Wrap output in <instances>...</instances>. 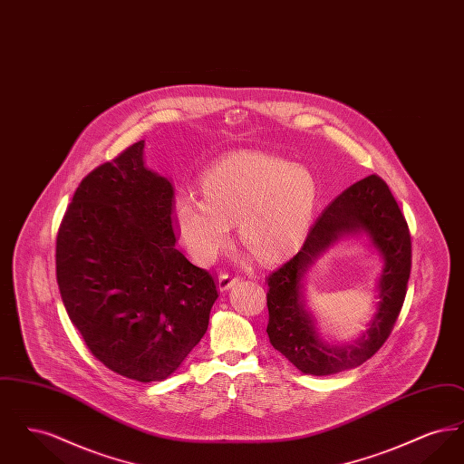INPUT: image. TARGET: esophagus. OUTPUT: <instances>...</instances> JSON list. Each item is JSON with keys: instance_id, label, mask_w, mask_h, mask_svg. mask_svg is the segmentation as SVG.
Here are the masks:
<instances>
[{"instance_id": "obj_1", "label": "esophagus", "mask_w": 464, "mask_h": 464, "mask_svg": "<svg viewBox=\"0 0 464 464\" xmlns=\"http://www.w3.org/2000/svg\"><path fill=\"white\" fill-rule=\"evenodd\" d=\"M240 282V276L233 275V273H222L219 276V288L221 290H229L233 285H237Z\"/></svg>"}]
</instances>
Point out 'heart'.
Segmentation results:
<instances>
[{
	"label": "heart",
	"instance_id": "obj_1",
	"mask_svg": "<svg viewBox=\"0 0 464 464\" xmlns=\"http://www.w3.org/2000/svg\"><path fill=\"white\" fill-rule=\"evenodd\" d=\"M316 198V179L306 165L240 151L222 156L201 176V199L179 197L174 216L180 240L199 265L218 257L233 221L243 242L273 259L306 233Z\"/></svg>",
	"mask_w": 464,
	"mask_h": 464
}]
</instances>
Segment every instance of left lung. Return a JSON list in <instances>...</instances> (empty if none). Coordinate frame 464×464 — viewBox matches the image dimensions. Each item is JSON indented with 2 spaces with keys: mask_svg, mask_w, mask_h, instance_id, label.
I'll return each mask as SVG.
<instances>
[{
  "mask_svg": "<svg viewBox=\"0 0 464 464\" xmlns=\"http://www.w3.org/2000/svg\"><path fill=\"white\" fill-rule=\"evenodd\" d=\"M365 230L383 256L380 306L372 329L354 347L334 349L318 337L304 308L302 278L312 261L341 234ZM412 243L388 184L367 176L344 189L309 229L301 250L267 276V335L275 350L301 372L331 375L362 365L386 343L407 294Z\"/></svg>",
  "mask_w": 464,
  "mask_h": 464,
  "instance_id": "8db88e82",
  "label": "left lung"
}]
</instances>
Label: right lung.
<instances>
[{"label":"right lung","mask_w":464,"mask_h":464,"mask_svg":"<svg viewBox=\"0 0 464 464\" xmlns=\"http://www.w3.org/2000/svg\"><path fill=\"white\" fill-rule=\"evenodd\" d=\"M144 140L93 169L59 226L63 303L92 354L140 382L177 371L208 327L216 278L176 246L174 186Z\"/></svg>","instance_id":"right-lung-1"}]
</instances>
